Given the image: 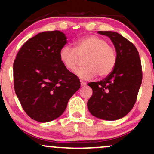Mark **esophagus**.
<instances>
[{
	"label": "esophagus",
	"mask_w": 154,
	"mask_h": 154,
	"mask_svg": "<svg viewBox=\"0 0 154 154\" xmlns=\"http://www.w3.org/2000/svg\"><path fill=\"white\" fill-rule=\"evenodd\" d=\"M80 85H81V86H85L86 85V83L83 81H80Z\"/></svg>",
	"instance_id": "esophagus-1"
}]
</instances>
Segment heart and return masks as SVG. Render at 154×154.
Instances as JSON below:
<instances>
[{
    "label": "heart",
    "mask_w": 154,
    "mask_h": 154,
    "mask_svg": "<svg viewBox=\"0 0 154 154\" xmlns=\"http://www.w3.org/2000/svg\"><path fill=\"white\" fill-rule=\"evenodd\" d=\"M86 66L77 70L76 75L84 80H91L96 75L105 77L111 74L118 62V51L108 45L105 38L97 35H88L77 40L74 49L64 46L60 51V60L68 70L74 71L80 59H84Z\"/></svg>",
    "instance_id": "obj_1"
}]
</instances>
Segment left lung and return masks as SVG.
<instances>
[{
    "label": "left lung",
    "mask_w": 154,
    "mask_h": 154,
    "mask_svg": "<svg viewBox=\"0 0 154 154\" xmlns=\"http://www.w3.org/2000/svg\"><path fill=\"white\" fill-rule=\"evenodd\" d=\"M98 33L112 40L118 51V62L106 78L88 83L93 94L87 106L91 114L98 119L118 120L128 114L136 103L142 80V63L131 42L112 31Z\"/></svg>",
    "instance_id": "1"
}]
</instances>
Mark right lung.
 <instances>
[{
  "instance_id": "right-lung-1",
  "label": "right lung",
  "mask_w": 154,
  "mask_h": 154,
  "mask_svg": "<svg viewBox=\"0 0 154 154\" xmlns=\"http://www.w3.org/2000/svg\"><path fill=\"white\" fill-rule=\"evenodd\" d=\"M66 43L60 31L40 32L23 45L14 61L15 94L27 116L37 122L60 117L80 87L77 76L60 60Z\"/></svg>"
}]
</instances>
